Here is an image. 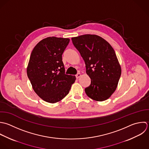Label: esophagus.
<instances>
[{"mask_svg": "<svg viewBox=\"0 0 149 149\" xmlns=\"http://www.w3.org/2000/svg\"><path fill=\"white\" fill-rule=\"evenodd\" d=\"M81 76V74L80 73H78V74H77L76 75V78L78 79V78H79Z\"/></svg>", "mask_w": 149, "mask_h": 149, "instance_id": "34e87169", "label": "esophagus"}]
</instances>
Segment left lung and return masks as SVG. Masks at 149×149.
I'll list each match as a JSON object with an SVG mask.
<instances>
[{
	"label": "left lung",
	"instance_id": "left-lung-1",
	"mask_svg": "<svg viewBox=\"0 0 149 149\" xmlns=\"http://www.w3.org/2000/svg\"><path fill=\"white\" fill-rule=\"evenodd\" d=\"M86 65V72L91 79L85 89L91 99L103 102L108 99L117 89L121 68L115 51L103 38L85 34L71 38Z\"/></svg>",
	"mask_w": 149,
	"mask_h": 149
}]
</instances>
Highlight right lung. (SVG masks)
Instances as JSON below:
<instances>
[{
	"mask_svg": "<svg viewBox=\"0 0 149 149\" xmlns=\"http://www.w3.org/2000/svg\"><path fill=\"white\" fill-rule=\"evenodd\" d=\"M69 42L68 38L47 37L38 42L31 54L27 75L35 92L46 102L61 101L75 81L74 75L65 74L62 61Z\"/></svg>",
	"mask_w": 149,
	"mask_h": 149,
	"instance_id": "right-lung-1",
	"label": "right lung"
}]
</instances>
